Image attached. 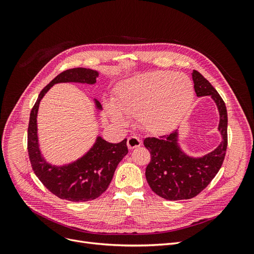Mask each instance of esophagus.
Segmentation results:
<instances>
[{
    "label": "esophagus",
    "mask_w": 254,
    "mask_h": 254,
    "mask_svg": "<svg viewBox=\"0 0 254 254\" xmlns=\"http://www.w3.org/2000/svg\"><path fill=\"white\" fill-rule=\"evenodd\" d=\"M127 147L129 149H134V148H137V147H139V146H141L142 141L136 136H130L127 138Z\"/></svg>",
    "instance_id": "obj_1"
}]
</instances>
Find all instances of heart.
<instances>
[{"label": "heart", "mask_w": 254, "mask_h": 254, "mask_svg": "<svg viewBox=\"0 0 254 254\" xmlns=\"http://www.w3.org/2000/svg\"><path fill=\"white\" fill-rule=\"evenodd\" d=\"M191 80L185 74L154 71L132 77L118 86L114 105H109L111 118L126 125V117H139L143 128L164 134L176 126L193 100Z\"/></svg>", "instance_id": "heart-1"}]
</instances>
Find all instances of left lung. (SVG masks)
<instances>
[{
	"instance_id": "8db88e82",
	"label": "left lung",
	"mask_w": 254,
	"mask_h": 254,
	"mask_svg": "<svg viewBox=\"0 0 254 254\" xmlns=\"http://www.w3.org/2000/svg\"><path fill=\"white\" fill-rule=\"evenodd\" d=\"M192 80L196 96H211L217 105L222 141L215 150L193 158L180 149L177 129L159 138L144 139V146L151 155L146 179L153 192L170 201L191 198L204 190L221 168L228 147V112L223 100L201 73L193 70Z\"/></svg>"
}]
</instances>
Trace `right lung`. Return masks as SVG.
<instances>
[{"mask_svg":"<svg viewBox=\"0 0 254 254\" xmlns=\"http://www.w3.org/2000/svg\"><path fill=\"white\" fill-rule=\"evenodd\" d=\"M99 73L85 68L69 69L59 74L40 92L30 115L28 127V151L36 176L45 188L60 198L71 202H86L99 197L108 189L120 161L127 154V139L109 143L97 138L90 150L76 162L63 167L49 165L41 155L38 144L37 113L40 101L52 85L62 82L93 84ZM98 109L101 104L96 101Z\"/></svg>","mask_w":254,"mask_h":254,"instance_id":"obj_1","label":"right lung"}]
</instances>
